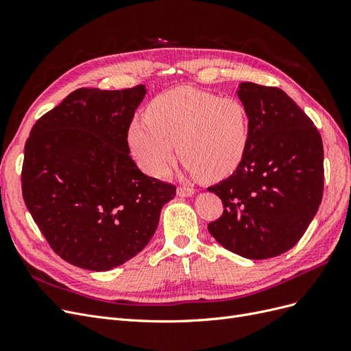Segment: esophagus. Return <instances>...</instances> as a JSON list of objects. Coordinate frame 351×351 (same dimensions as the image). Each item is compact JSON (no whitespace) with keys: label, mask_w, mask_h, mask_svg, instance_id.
Here are the masks:
<instances>
[{"label":"esophagus","mask_w":351,"mask_h":351,"mask_svg":"<svg viewBox=\"0 0 351 351\" xmlns=\"http://www.w3.org/2000/svg\"><path fill=\"white\" fill-rule=\"evenodd\" d=\"M195 193V190L192 189V187H183V186H180L178 189H177V195L180 196V197H189V196H192Z\"/></svg>","instance_id":"esophagus-1"}]
</instances>
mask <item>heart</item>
Listing matches in <instances>:
<instances>
[{"mask_svg":"<svg viewBox=\"0 0 351 351\" xmlns=\"http://www.w3.org/2000/svg\"><path fill=\"white\" fill-rule=\"evenodd\" d=\"M249 129L247 110L239 99L182 86L158 95L145 119L132 121L129 143L136 161L155 177L168 174L177 143L190 176L217 182L241 162Z\"/></svg>","mask_w":351,"mask_h":351,"instance_id":"b5f03b06","label":"heart"}]
</instances>
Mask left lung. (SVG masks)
Listing matches in <instances>:
<instances>
[{"label": "left lung", "instance_id": "obj_1", "mask_svg": "<svg viewBox=\"0 0 351 351\" xmlns=\"http://www.w3.org/2000/svg\"><path fill=\"white\" fill-rule=\"evenodd\" d=\"M249 114V143L237 169L208 187L224 212L208 224L222 247L247 259L290 250L309 227L324 195L321 134L289 95L240 83Z\"/></svg>", "mask_w": 351, "mask_h": 351}]
</instances>
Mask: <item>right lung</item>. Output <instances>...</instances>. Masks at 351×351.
Listing matches in <instances>:
<instances>
[{
    "label": "right lung",
    "instance_id": "1",
    "mask_svg": "<svg viewBox=\"0 0 351 351\" xmlns=\"http://www.w3.org/2000/svg\"><path fill=\"white\" fill-rule=\"evenodd\" d=\"M146 89L82 88L32 127L25 145V204L51 249L89 271L143 250L176 186L143 174L129 127Z\"/></svg>",
    "mask_w": 351,
    "mask_h": 351
}]
</instances>
